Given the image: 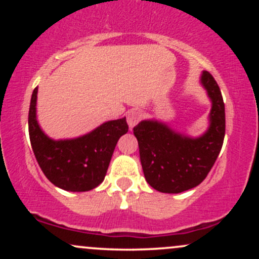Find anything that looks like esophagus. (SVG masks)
<instances>
[{"mask_svg":"<svg viewBox=\"0 0 259 259\" xmlns=\"http://www.w3.org/2000/svg\"><path fill=\"white\" fill-rule=\"evenodd\" d=\"M141 119H142V113L140 111H136L135 109V111H130L129 113H127L126 120H127V124H129L130 127L135 126Z\"/></svg>","mask_w":259,"mask_h":259,"instance_id":"esophagus-1","label":"esophagus"}]
</instances>
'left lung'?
<instances>
[{
  "mask_svg": "<svg viewBox=\"0 0 259 259\" xmlns=\"http://www.w3.org/2000/svg\"><path fill=\"white\" fill-rule=\"evenodd\" d=\"M201 82L212 100L209 129L201 138H186L153 120L134 127L145 178L157 191L179 194L200 185L221 152L225 135L224 101L209 72L202 73Z\"/></svg>",
  "mask_w": 259,
  "mask_h": 259,
  "instance_id": "left-lung-1",
  "label": "left lung"
}]
</instances>
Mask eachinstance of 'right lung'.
I'll list each match as a JSON object with an SVG mask.
<instances>
[{
	"instance_id": "obj_1",
	"label": "right lung",
	"mask_w": 259,
	"mask_h": 259,
	"mask_svg": "<svg viewBox=\"0 0 259 259\" xmlns=\"http://www.w3.org/2000/svg\"><path fill=\"white\" fill-rule=\"evenodd\" d=\"M36 97L35 88L29 108V136L41 170L53 185L67 191H89L99 186L118 140L129 130L125 118L107 121L81 138L53 141L37 124Z\"/></svg>"
}]
</instances>
